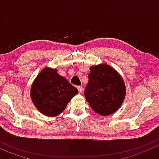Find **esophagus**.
I'll list each match as a JSON object with an SVG mask.
<instances>
[{
  "label": "esophagus",
  "mask_w": 159,
  "mask_h": 159,
  "mask_svg": "<svg viewBox=\"0 0 159 159\" xmlns=\"http://www.w3.org/2000/svg\"><path fill=\"white\" fill-rule=\"evenodd\" d=\"M78 91H79V93H82L83 91V88L81 87V86H78Z\"/></svg>",
  "instance_id": "obj_1"
}]
</instances>
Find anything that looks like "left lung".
Masks as SVG:
<instances>
[{
  "label": "left lung",
  "instance_id": "8db88e82",
  "mask_svg": "<svg viewBox=\"0 0 159 159\" xmlns=\"http://www.w3.org/2000/svg\"><path fill=\"white\" fill-rule=\"evenodd\" d=\"M125 94L122 78L110 65L102 64L90 68L84 96L94 111L103 116L115 113L124 102Z\"/></svg>",
  "mask_w": 159,
  "mask_h": 159
}]
</instances>
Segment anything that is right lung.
<instances>
[{
  "mask_svg": "<svg viewBox=\"0 0 159 159\" xmlns=\"http://www.w3.org/2000/svg\"><path fill=\"white\" fill-rule=\"evenodd\" d=\"M78 90L51 68H44L37 76L30 89L33 104L43 115L57 116L66 108Z\"/></svg>",
  "mask_w": 159,
  "mask_h": 159,
  "instance_id": "obj_1",
  "label": "right lung"
}]
</instances>
